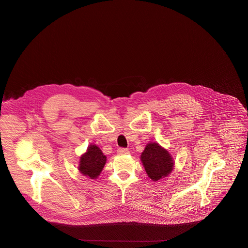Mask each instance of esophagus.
I'll return each mask as SVG.
<instances>
[{
	"instance_id": "1",
	"label": "esophagus",
	"mask_w": 248,
	"mask_h": 248,
	"mask_svg": "<svg viewBox=\"0 0 248 248\" xmlns=\"http://www.w3.org/2000/svg\"><path fill=\"white\" fill-rule=\"evenodd\" d=\"M117 153L119 155H124V154H128L129 153V149H124V148H120L117 150Z\"/></svg>"
}]
</instances>
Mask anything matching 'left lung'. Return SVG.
Returning <instances> with one entry per match:
<instances>
[{"label": "left lung", "mask_w": 248, "mask_h": 248, "mask_svg": "<svg viewBox=\"0 0 248 248\" xmlns=\"http://www.w3.org/2000/svg\"><path fill=\"white\" fill-rule=\"evenodd\" d=\"M141 161L152 181L169 176L174 167L171 154L156 142H151L146 146L141 154Z\"/></svg>", "instance_id": "obj_1"}]
</instances>
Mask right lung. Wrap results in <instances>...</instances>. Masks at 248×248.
<instances>
[{
  "mask_svg": "<svg viewBox=\"0 0 248 248\" xmlns=\"http://www.w3.org/2000/svg\"><path fill=\"white\" fill-rule=\"evenodd\" d=\"M106 163V156L97 145L91 144L85 153L80 156L78 170L91 179H97Z\"/></svg>",
  "mask_w": 248,
  "mask_h": 248,
  "instance_id": "1",
  "label": "right lung"
}]
</instances>
